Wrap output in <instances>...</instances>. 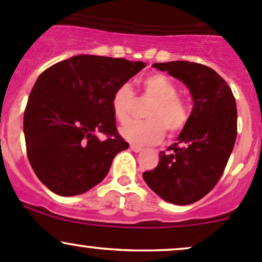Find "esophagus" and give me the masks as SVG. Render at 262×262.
<instances>
[{
  "instance_id": "1",
  "label": "esophagus",
  "mask_w": 262,
  "mask_h": 262,
  "mask_svg": "<svg viewBox=\"0 0 262 262\" xmlns=\"http://www.w3.org/2000/svg\"><path fill=\"white\" fill-rule=\"evenodd\" d=\"M130 148H131L132 151H134V152H140V151H142L141 146L134 145V143H132V145H130Z\"/></svg>"
}]
</instances>
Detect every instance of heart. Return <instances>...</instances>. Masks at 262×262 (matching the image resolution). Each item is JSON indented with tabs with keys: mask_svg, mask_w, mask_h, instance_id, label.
Here are the masks:
<instances>
[{
	"mask_svg": "<svg viewBox=\"0 0 262 262\" xmlns=\"http://www.w3.org/2000/svg\"><path fill=\"white\" fill-rule=\"evenodd\" d=\"M179 89L167 76L154 74L142 81L141 97L151 100L145 111V121H131L121 127V135L130 142L150 145L159 142L165 136L180 134L188 122L190 112ZM136 97L128 83H122L111 97V108L115 119L125 123L130 119Z\"/></svg>",
	"mask_w": 262,
	"mask_h": 262,
	"instance_id": "b5f03b06",
	"label": "heart"
}]
</instances>
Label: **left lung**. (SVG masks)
Instances as JSON below:
<instances>
[{
    "label": "left lung",
    "instance_id": "left-lung-1",
    "mask_svg": "<svg viewBox=\"0 0 262 262\" xmlns=\"http://www.w3.org/2000/svg\"><path fill=\"white\" fill-rule=\"evenodd\" d=\"M190 89L193 107L177 142L160 152L159 165L143 172L165 201L190 205L210 192L224 173L237 135V110L226 81L205 64L188 61L154 63Z\"/></svg>",
    "mask_w": 262,
    "mask_h": 262
}]
</instances>
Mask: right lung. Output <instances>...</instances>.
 I'll list each match as a JSON object with an SVG mask.
<instances>
[{"label": "right lung", "mask_w": 262, "mask_h": 262, "mask_svg": "<svg viewBox=\"0 0 262 262\" xmlns=\"http://www.w3.org/2000/svg\"><path fill=\"white\" fill-rule=\"evenodd\" d=\"M143 67L140 61L80 55L38 76L25 108L24 132L30 164L52 192H86L105 179L114 157L128 148L117 131L111 97Z\"/></svg>", "instance_id": "obj_1"}]
</instances>
